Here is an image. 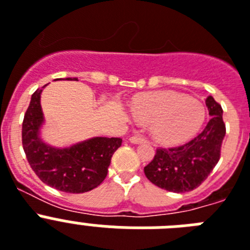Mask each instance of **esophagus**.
<instances>
[{"mask_svg": "<svg viewBox=\"0 0 250 250\" xmlns=\"http://www.w3.org/2000/svg\"><path fill=\"white\" fill-rule=\"evenodd\" d=\"M130 142L133 143V144H139V143H146V139L143 135H140V134H136V135L130 136Z\"/></svg>", "mask_w": 250, "mask_h": 250, "instance_id": "esophagus-1", "label": "esophagus"}]
</instances>
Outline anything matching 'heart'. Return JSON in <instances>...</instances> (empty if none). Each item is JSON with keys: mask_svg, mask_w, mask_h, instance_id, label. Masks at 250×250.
Listing matches in <instances>:
<instances>
[{"mask_svg": "<svg viewBox=\"0 0 250 250\" xmlns=\"http://www.w3.org/2000/svg\"><path fill=\"white\" fill-rule=\"evenodd\" d=\"M136 119L150 124L151 133L162 144L183 143L197 133L206 116L201 101L174 92H155L136 97Z\"/></svg>", "mask_w": 250, "mask_h": 250, "instance_id": "b5f03b06", "label": "heart"}]
</instances>
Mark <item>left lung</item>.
I'll return each mask as SVG.
<instances>
[{"instance_id":"1","label":"left lung","mask_w":250,"mask_h":250,"mask_svg":"<svg viewBox=\"0 0 250 250\" xmlns=\"http://www.w3.org/2000/svg\"><path fill=\"white\" fill-rule=\"evenodd\" d=\"M206 106L211 119L201 133L182 146H158L153 161L144 167L153 185L182 193L197 188L212 172L220 159L227 127L220 104L208 96Z\"/></svg>"}]
</instances>
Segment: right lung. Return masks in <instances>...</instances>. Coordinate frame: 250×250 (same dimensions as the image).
Masks as SVG:
<instances>
[{
    "mask_svg": "<svg viewBox=\"0 0 250 250\" xmlns=\"http://www.w3.org/2000/svg\"><path fill=\"white\" fill-rule=\"evenodd\" d=\"M40 93V88L33 93L22 121V148L30 167L42 182L59 191L83 193L96 188L107 176L111 157L123 139L100 136L67 149L45 146L38 136L42 123Z\"/></svg>",
    "mask_w": 250,
    "mask_h": 250,
    "instance_id": "right-lung-1",
    "label": "right lung"
}]
</instances>
